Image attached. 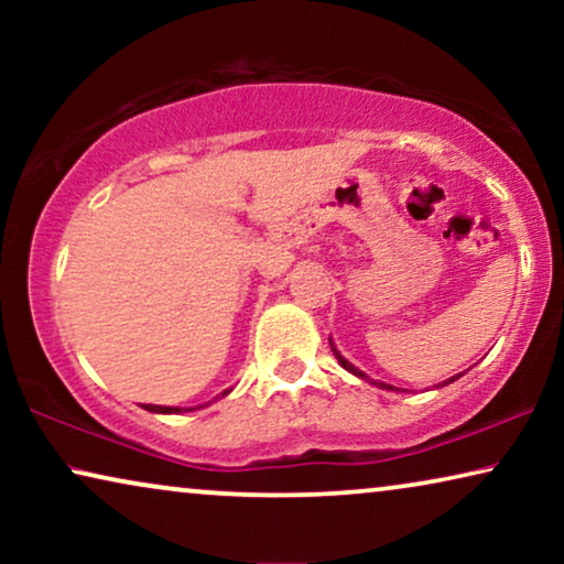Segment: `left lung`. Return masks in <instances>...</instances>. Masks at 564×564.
<instances>
[{"instance_id":"8db88e82","label":"left lung","mask_w":564,"mask_h":564,"mask_svg":"<svg viewBox=\"0 0 564 564\" xmlns=\"http://www.w3.org/2000/svg\"><path fill=\"white\" fill-rule=\"evenodd\" d=\"M334 354H336V359H338V365H341L344 369H346V372H351V375H357V377H361V380H369V377L365 375V372H361V369H357V367H354V365H349V361H346L344 357H341V354H338L336 349H334ZM459 377V375H457ZM457 377H449V380H444L442 384H449V382H454V380H457ZM375 384H380V388H388V390H392V384H384V382H375Z\"/></svg>"}]
</instances>
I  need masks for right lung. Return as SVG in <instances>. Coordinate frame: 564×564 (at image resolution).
<instances>
[{
    "label": "right lung",
    "mask_w": 564,
    "mask_h": 564,
    "mask_svg": "<svg viewBox=\"0 0 564 564\" xmlns=\"http://www.w3.org/2000/svg\"><path fill=\"white\" fill-rule=\"evenodd\" d=\"M223 395H226V392H223ZM145 411H151V413H180L182 408H166V405H143ZM197 408H203V405H197ZM187 411H192V408H187Z\"/></svg>",
    "instance_id": "obj_1"
}]
</instances>
